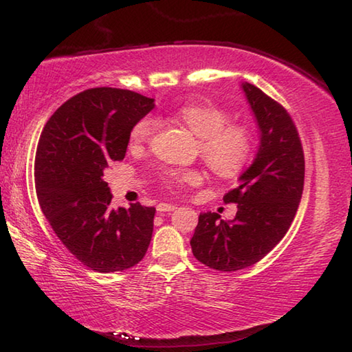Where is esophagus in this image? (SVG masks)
Returning a JSON list of instances; mask_svg holds the SVG:
<instances>
[{
	"instance_id": "obj_1",
	"label": "esophagus",
	"mask_w": 352,
	"mask_h": 352,
	"mask_svg": "<svg viewBox=\"0 0 352 352\" xmlns=\"http://www.w3.org/2000/svg\"><path fill=\"white\" fill-rule=\"evenodd\" d=\"M158 212H169V211H174L175 210V205H169V204H160L157 206Z\"/></svg>"
}]
</instances>
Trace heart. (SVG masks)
<instances>
[{"instance_id": "b5f03b06", "label": "heart", "mask_w": 352, "mask_h": 352, "mask_svg": "<svg viewBox=\"0 0 352 352\" xmlns=\"http://www.w3.org/2000/svg\"><path fill=\"white\" fill-rule=\"evenodd\" d=\"M177 116L199 136V152L214 174L230 178L245 168L254 148V133L250 124L228 122L230 113L211 104L182 105ZM157 127L158 121L152 116L138 119L130 130V144H146ZM163 180L169 186L184 188L201 183L204 174L199 169L170 168L163 172Z\"/></svg>"}]
</instances>
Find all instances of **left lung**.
Here are the masks:
<instances>
[{"label":"left lung","instance_id":"obj_1","mask_svg":"<svg viewBox=\"0 0 352 352\" xmlns=\"http://www.w3.org/2000/svg\"><path fill=\"white\" fill-rule=\"evenodd\" d=\"M243 91L258 119L261 146L239 184L223 195L237 212L225 222L217 212L199 216L190 247L195 259L219 272L254 265L283 239L294 222L305 188V152L294 119L252 83Z\"/></svg>","mask_w":352,"mask_h":352}]
</instances>
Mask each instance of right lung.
<instances>
[{
	"label": "right lung",
	"instance_id": "right-lung-1",
	"mask_svg": "<svg viewBox=\"0 0 352 352\" xmlns=\"http://www.w3.org/2000/svg\"><path fill=\"white\" fill-rule=\"evenodd\" d=\"M153 99L121 88H90L58 107L40 135L35 189L41 211L74 258L94 272H122L144 258L153 206L111 210L104 169L126 157L133 124Z\"/></svg>",
	"mask_w": 352,
	"mask_h": 352
}]
</instances>
